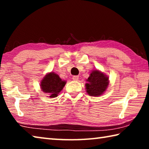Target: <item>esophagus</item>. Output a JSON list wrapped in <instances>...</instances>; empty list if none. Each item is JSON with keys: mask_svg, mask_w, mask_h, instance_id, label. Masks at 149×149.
<instances>
[{"mask_svg": "<svg viewBox=\"0 0 149 149\" xmlns=\"http://www.w3.org/2000/svg\"><path fill=\"white\" fill-rule=\"evenodd\" d=\"M72 79L74 81H77L78 79H79V76H78V75H74L72 77Z\"/></svg>", "mask_w": 149, "mask_h": 149, "instance_id": "1", "label": "esophagus"}]
</instances>
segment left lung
Returning <instances> with one entry per match:
<instances>
[{
  "mask_svg": "<svg viewBox=\"0 0 149 149\" xmlns=\"http://www.w3.org/2000/svg\"><path fill=\"white\" fill-rule=\"evenodd\" d=\"M87 93L91 96L97 97L104 93L108 85V77L98 70H94L87 79Z\"/></svg>",
  "mask_w": 149,
  "mask_h": 149,
  "instance_id": "1",
  "label": "left lung"
}]
</instances>
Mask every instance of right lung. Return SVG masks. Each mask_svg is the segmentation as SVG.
<instances>
[{
    "label": "right lung",
    "mask_w": 149,
    "mask_h": 149,
    "mask_svg": "<svg viewBox=\"0 0 149 149\" xmlns=\"http://www.w3.org/2000/svg\"><path fill=\"white\" fill-rule=\"evenodd\" d=\"M65 81H62L57 74L54 72L46 75L41 83V87L43 92L50 98L56 97L65 86Z\"/></svg>",
    "instance_id": "1"
}]
</instances>
